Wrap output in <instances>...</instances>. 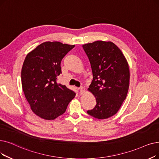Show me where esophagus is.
Wrapping results in <instances>:
<instances>
[{
  "label": "esophagus",
  "instance_id": "esophagus-1",
  "mask_svg": "<svg viewBox=\"0 0 159 159\" xmlns=\"http://www.w3.org/2000/svg\"><path fill=\"white\" fill-rule=\"evenodd\" d=\"M79 92H80V94H82L83 93H84L85 92V88H84V87H80V88H79Z\"/></svg>",
  "mask_w": 159,
  "mask_h": 159
}]
</instances>
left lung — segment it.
<instances>
[{
	"instance_id": "left-lung-1",
	"label": "left lung",
	"mask_w": 159,
	"mask_h": 159,
	"mask_svg": "<svg viewBox=\"0 0 159 159\" xmlns=\"http://www.w3.org/2000/svg\"><path fill=\"white\" fill-rule=\"evenodd\" d=\"M90 62L93 80L88 88L95 107L88 110L93 118L107 119L118 112L129 90L130 72L126 58L111 41H95L82 45Z\"/></svg>"
}]
</instances>
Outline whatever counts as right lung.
Here are the masks:
<instances>
[{"instance_id":"add662e5","label":"right lung","mask_w":159,"mask_h":159,"mask_svg":"<svg viewBox=\"0 0 159 159\" xmlns=\"http://www.w3.org/2000/svg\"><path fill=\"white\" fill-rule=\"evenodd\" d=\"M75 45L46 41L27 54L21 70V84L32 112L46 120L63 114L75 93L58 84L60 64Z\"/></svg>"}]
</instances>
